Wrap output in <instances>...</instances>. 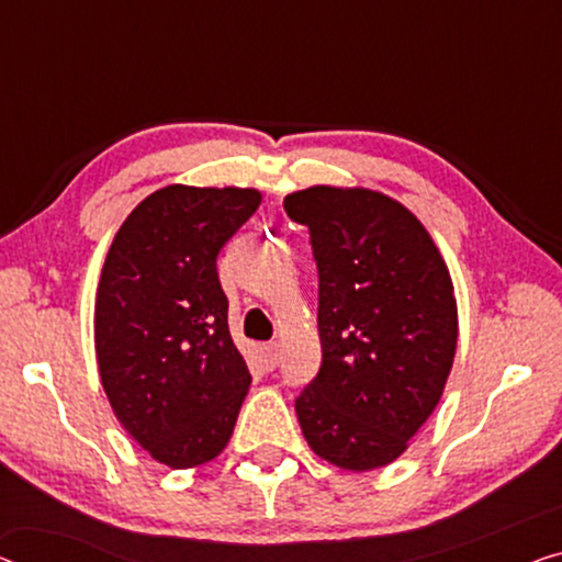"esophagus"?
<instances>
[{"instance_id": "obj_1", "label": "esophagus", "mask_w": 562, "mask_h": 562, "mask_svg": "<svg viewBox=\"0 0 562 562\" xmlns=\"http://www.w3.org/2000/svg\"><path fill=\"white\" fill-rule=\"evenodd\" d=\"M259 358H262L265 371H274V368H278V363H280L278 342H267V346L259 348Z\"/></svg>"}]
</instances>
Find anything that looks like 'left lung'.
<instances>
[{"label": "left lung", "instance_id": "left-lung-1", "mask_svg": "<svg viewBox=\"0 0 562 562\" xmlns=\"http://www.w3.org/2000/svg\"><path fill=\"white\" fill-rule=\"evenodd\" d=\"M310 229L323 363L295 398L310 449L368 472L391 464L437 408L457 350L454 284L437 245L381 191L284 196Z\"/></svg>", "mask_w": 562, "mask_h": 562}]
</instances>
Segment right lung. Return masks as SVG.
<instances>
[{
	"label": "right lung",
	"mask_w": 562,
	"mask_h": 562,
	"mask_svg": "<svg viewBox=\"0 0 562 562\" xmlns=\"http://www.w3.org/2000/svg\"><path fill=\"white\" fill-rule=\"evenodd\" d=\"M259 201L257 189L173 183L140 201L108 249L95 297L100 381L123 429L171 469L227 447L252 383L216 257Z\"/></svg>",
	"instance_id": "1"
}]
</instances>
